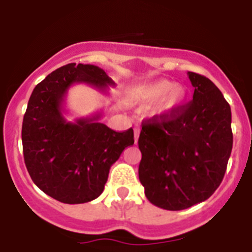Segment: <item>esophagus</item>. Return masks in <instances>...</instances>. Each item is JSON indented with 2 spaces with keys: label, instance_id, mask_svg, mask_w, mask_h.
Listing matches in <instances>:
<instances>
[{
  "label": "esophagus",
  "instance_id": "34e87169",
  "mask_svg": "<svg viewBox=\"0 0 252 252\" xmlns=\"http://www.w3.org/2000/svg\"><path fill=\"white\" fill-rule=\"evenodd\" d=\"M139 133H141V129H139L138 126H135V128H134V142H135V143L138 142Z\"/></svg>",
  "mask_w": 252,
  "mask_h": 252
}]
</instances>
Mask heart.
Instances as JSON below:
<instances>
[{
  "mask_svg": "<svg viewBox=\"0 0 252 252\" xmlns=\"http://www.w3.org/2000/svg\"><path fill=\"white\" fill-rule=\"evenodd\" d=\"M188 91L181 85L170 80H157L143 85L137 91V101L141 106H150L158 101L161 115H172L180 111L187 102Z\"/></svg>",
  "mask_w": 252,
  "mask_h": 252,
  "instance_id": "heart-1",
  "label": "heart"
}]
</instances>
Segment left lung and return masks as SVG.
Masks as SVG:
<instances>
[{"label": "left lung", "mask_w": 252, "mask_h": 252, "mask_svg": "<svg viewBox=\"0 0 252 252\" xmlns=\"http://www.w3.org/2000/svg\"><path fill=\"white\" fill-rule=\"evenodd\" d=\"M194 87L189 104L142 126L139 181L156 207L181 211L207 200L222 183L233 135L231 108L218 87L188 72Z\"/></svg>", "instance_id": "left-lung-1"}]
</instances>
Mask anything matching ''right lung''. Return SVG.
Masks as SVG:
<instances>
[{
	"mask_svg": "<svg viewBox=\"0 0 252 252\" xmlns=\"http://www.w3.org/2000/svg\"><path fill=\"white\" fill-rule=\"evenodd\" d=\"M86 84L108 94L115 82L94 64L69 63L35 86L23 120L24 159L41 191L65 204L91 202L104 191L111 165L134 143L133 129L115 132L100 122L102 113L68 122V89Z\"/></svg>",
	"mask_w": 252,
	"mask_h": 252,
	"instance_id": "add662e5",
	"label": "right lung"
}]
</instances>
